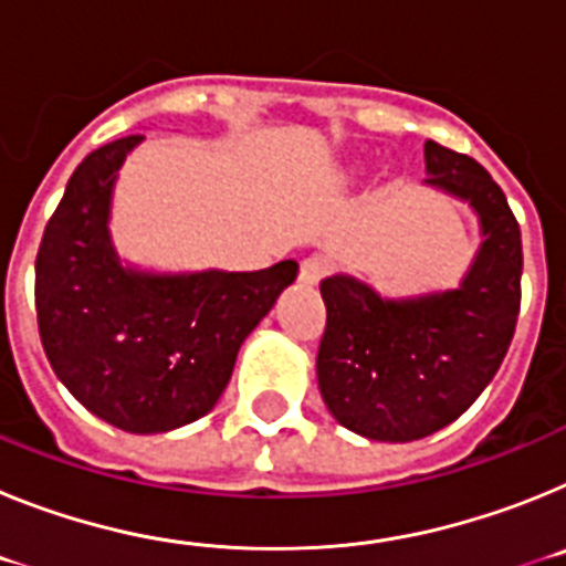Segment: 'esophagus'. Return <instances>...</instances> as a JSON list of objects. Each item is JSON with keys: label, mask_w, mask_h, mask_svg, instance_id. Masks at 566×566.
Here are the masks:
<instances>
[{"label": "esophagus", "mask_w": 566, "mask_h": 566, "mask_svg": "<svg viewBox=\"0 0 566 566\" xmlns=\"http://www.w3.org/2000/svg\"><path fill=\"white\" fill-rule=\"evenodd\" d=\"M328 272V263L323 258H308L300 263V274L297 280L303 283V286H317L319 277Z\"/></svg>", "instance_id": "34e87169"}]
</instances>
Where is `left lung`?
<instances>
[{"mask_svg": "<svg viewBox=\"0 0 566 566\" xmlns=\"http://www.w3.org/2000/svg\"><path fill=\"white\" fill-rule=\"evenodd\" d=\"M424 175L422 187L479 221L457 286L391 297L348 272L319 283V394L343 428L377 442H413L462 417L496 377L522 300V232L499 184L437 142H424Z\"/></svg>", "mask_w": 566, "mask_h": 566, "instance_id": "left-lung-1", "label": "left lung"}]
</instances>
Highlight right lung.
<instances>
[{"instance_id":"add662e5","label":"right lung","mask_w":566,"mask_h":566,"mask_svg":"<svg viewBox=\"0 0 566 566\" xmlns=\"http://www.w3.org/2000/svg\"><path fill=\"white\" fill-rule=\"evenodd\" d=\"M144 135L90 153L70 175L36 258L44 354L90 413L127 433H169L207 417L240 345L297 277L263 272H158L118 254L113 195Z\"/></svg>"}]
</instances>
